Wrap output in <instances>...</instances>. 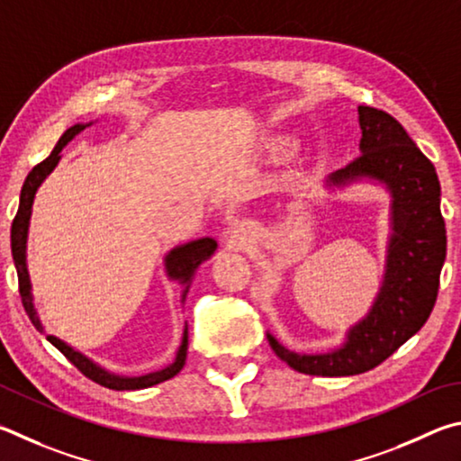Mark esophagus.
Returning <instances> with one entry per match:
<instances>
[{
  "instance_id": "obj_1",
  "label": "esophagus",
  "mask_w": 461,
  "mask_h": 461,
  "mask_svg": "<svg viewBox=\"0 0 461 461\" xmlns=\"http://www.w3.org/2000/svg\"><path fill=\"white\" fill-rule=\"evenodd\" d=\"M247 232H245V229L243 226H239V224H235V226H230V230H229V237H230V243H235L237 247H243L245 245V237Z\"/></svg>"
}]
</instances>
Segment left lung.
Wrapping results in <instances>:
<instances>
[{"mask_svg":"<svg viewBox=\"0 0 461 461\" xmlns=\"http://www.w3.org/2000/svg\"><path fill=\"white\" fill-rule=\"evenodd\" d=\"M360 156L330 174L326 184H383L391 194V237L381 292L373 308L346 332L340 348L303 354L285 348L267 332L273 352L297 373L352 376L366 373L415 336L438 300L446 261V222L438 172L409 133L389 113L358 107Z\"/></svg>","mask_w":461,"mask_h":461,"instance_id":"obj_1","label":"left lung"}]
</instances>
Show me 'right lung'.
I'll use <instances>...</instances> for the list:
<instances>
[{"instance_id": "right-lung-1", "label": "right lung", "mask_w": 461, "mask_h": 461, "mask_svg": "<svg viewBox=\"0 0 461 461\" xmlns=\"http://www.w3.org/2000/svg\"><path fill=\"white\" fill-rule=\"evenodd\" d=\"M91 123H77L70 129L62 133V137L56 143V148L52 149L50 156H48L44 161H40L38 166L32 167V172L28 174L26 182L22 185V194H20V208L18 214H15L14 222H12V255H14V263H15V271H18V281H20V295H22V303L23 310H26L28 318L32 320V324L36 326L38 332H44L42 321L38 318V312L34 308V297H32V284H30V276H28V261H26V243H28V229H30V216H32V204H34L36 192L40 188V184L46 180V176L52 172V169L59 166L60 161V151L64 145H67L72 137L78 135L85 127ZM216 240L204 237L198 240H190V243L180 245L172 249L166 255L164 265H166V273L169 279L177 281V284L184 285L182 292V302L185 300V294H188L190 281L194 277V273L200 267L202 263L212 257L216 251ZM48 342L54 344L64 357H67L72 365H75L80 373H83L86 378L99 383L101 386H107V389L113 391H137V389H148V386L159 384L167 381V378L176 376L180 373L182 366L185 365V352H188V324L184 326V338H182V346L176 354V360L172 365L158 370V373H148L141 376H121L115 373H109L103 366L95 365L91 358H86L85 354H80L78 350L72 348L67 342H62L60 338L56 336H46Z\"/></svg>"}]
</instances>
